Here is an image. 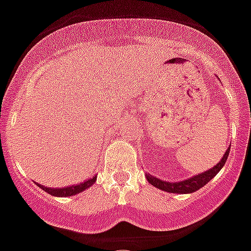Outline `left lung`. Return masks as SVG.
<instances>
[{"mask_svg":"<svg viewBox=\"0 0 251 251\" xmlns=\"http://www.w3.org/2000/svg\"><path fill=\"white\" fill-rule=\"evenodd\" d=\"M228 153H229V147L226 151V153H225V155H223L222 159H221V161L214 166V167H212L210 170H208V171L203 172V174L193 176L191 178H187V180L178 181V182H168V181H163L161 180V178L154 177V176H149V175H147V180H148L149 184H151L153 186L157 187V189L168 191V193H177V194L194 193V191L199 190L201 187H203L204 185H207L208 182H209V181L221 171V168H222L223 166H225V163H226Z\"/></svg>","mask_w":251,"mask_h":251,"instance_id":"left-lung-1","label":"left lung"}]
</instances>
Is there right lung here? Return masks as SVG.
Segmentation results:
<instances>
[{"instance_id":"1","label":"right lung","mask_w":251,"mask_h":251,"mask_svg":"<svg viewBox=\"0 0 251 251\" xmlns=\"http://www.w3.org/2000/svg\"><path fill=\"white\" fill-rule=\"evenodd\" d=\"M96 180H97V177L94 176V177L84 181V182H80V184H77V185L61 187V189H58V187L57 189H52V187H46V186H43V185H39V187H41L42 190L47 191V193L50 194V195H53V197H71V195H75V194H77V193H81V191H84L85 189H88V187L92 186V185L96 182Z\"/></svg>"}]
</instances>
